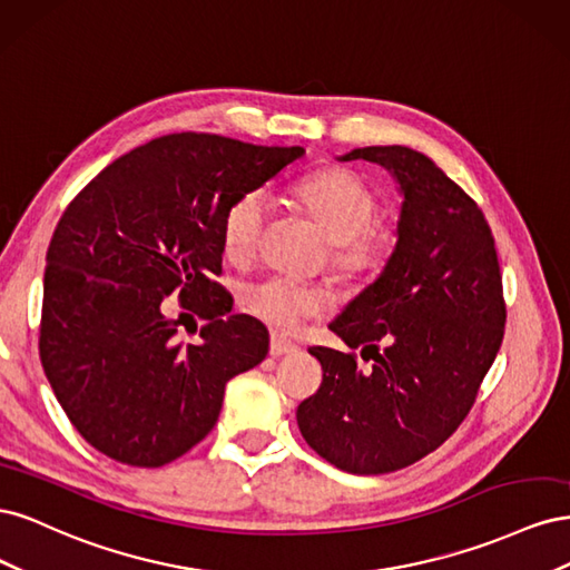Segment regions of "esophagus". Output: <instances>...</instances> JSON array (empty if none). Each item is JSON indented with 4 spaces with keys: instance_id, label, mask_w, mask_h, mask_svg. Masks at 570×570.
I'll return each mask as SVG.
<instances>
[{
    "instance_id": "34e87169",
    "label": "esophagus",
    "mask_w": 570,
    "mask_h": 570,
    "mask_svg": "<svg viewBox=\"0 0 570 570\" xmlns=\"http://www.w3.org/2000/svg\"><path fill=\"white\" fill-rule=\"evenodd\" d=\"M299 347L295 342H289V340H285V337H281V335H273L271 337V356H287V354H295Z\"/></svg>"
}]
</instances>
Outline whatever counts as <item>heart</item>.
I'll list each match as a JSON object with an SVG mask.
<instances>
[{
    "label": "heart",
    "mask_w": 570,
    "mask_h": 570,
    "mask_svg": "<svg viewBox=\"0 0 570 570\" xmlns=\"http://www.w3.org/2000/svg\"><path fill=\"white\" fill-rule=\"evenodd\" d=\"M297 197L318 226L331 237L333 262L344 273L366 275L381 271L394 252V233L373 216L377 212L375 189L347 168H325L297 187ZM271 199L264 189L239 195L223 216V252L233 262H247L262 239ZM325 295L318 287L299 285L283 275H268L243 289V306L254 318L275 331L295 327L318 314Z\"/></svg>",
    "instance_id": "heart-1"
}]
</instances>
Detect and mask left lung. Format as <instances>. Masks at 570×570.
<instances>
[{"instance_id":"1","label":"left lung","mask_w":570,"mask_h":570,"mask_svg":"<svg viewBox=\"0 0 570 570\" xmlns=\"http://www.w3.org/2000/svg\"><path fill=\"white\" fill-rule=\"evenodd\" d=\"M400 185L394 252L331 331L373 358L312 347L323 383L297 409L302 438L335 469L400 471L435 452L471 411L504 337L494 237L478 204L425 154L358 147Z\"/></svg>"}]
</instances>
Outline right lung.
I'll use <instances>...</instances> for the list:
<instances>
[{
  "instance_id": "right-lung-1",
  "label": "right lung",
  "mask_w": 570,
  "mask_h": 570,
  "mask_svg": "<svg viewBox=\"0 0 570 570\" xmlns=\"http://www.w3.org/2000/svg\"><path fill=\"white\" fill-rule=\"evenodd\" d=\"M302 157L304 147L164 135L68 204L47 249L40 358L97 452L140 469L176 461L216 425L230 377L266 358V325L230 314V292L214 281L220 228L239 195ZM176 288L205 318L197 345L176 343L160 312Z\"/></svg>"
}]
</instances>
